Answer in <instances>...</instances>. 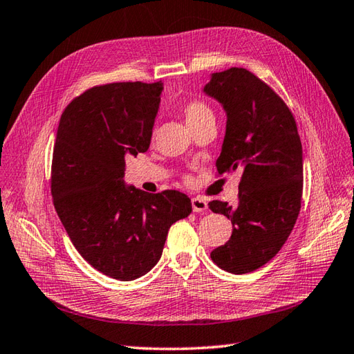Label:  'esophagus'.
I'll return each mask as SVG.
<instances>
[{"label":"esophagus","mask_w":354,"mask_h":354,"mask_svg":"<svg viewBox=\"0 0 354 354\" xmlns=\"http://www.w3.org/2000/svg\"><path fill=\"white\" fill-rule=\"evenodd\" d=\"M191 203H192V211H194V212H206L207 203H206L205 198L194 197V198L191 200Z\"/></svg>","instance_id":"esophagus-1"}]
</instances>
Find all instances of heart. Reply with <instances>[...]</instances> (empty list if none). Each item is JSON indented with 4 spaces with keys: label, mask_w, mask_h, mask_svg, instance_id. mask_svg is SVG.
I'll return each instance as SVG.
<instances>
[{
    "label": "heart",
    "mask_w": 354,
    "mask_h": 354,
    "mask_svg": "<svg viewBox=\"0 0 354 354\" xmlns=\"http://www.w3.org/2000/svg\"><path fill=\"white\" fill-rule=\"evenodd\" d=\"M183 114H185L186 124L189 127L197 125L200 122H203L209 118H214L211 106L206 105L205 102H201V100H191V102H187L183 108Z\"/></svg>",
    "instance_id": "b5f03b06"
}]
</instances>
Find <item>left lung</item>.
Instances as JSON below:
<instances>
[{
    "mask_svg": "<svg viewBox=\"0 0 354 354\" xmlns=\"http://www.w3.org/2000/svg\"><path fill=\"white\" fill-rule=\"evenodd\" d=\"M203 93L226 113L218 174L241 171L238 203H209L212 212L232 221L229 241L214 249L211 258L220 269L240 275L270 261L298 218L301 139L283 99L246 68L212 73Z\"/></svg>",
    "mask_w": 354,
    "mask_h": 354,
    "instance_id": "1",
    "label": "left lung"
}]
</instances>
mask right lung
Returning a JSON list of instances; mask_svg holds the SVG:
<instances>
[{
	"mask_svg": "<svg viewBox=\"0 0 354 354\" xmlns=\"http://www.w3.org/2000/svg\"><path fill=\"white\" fill-rule=\"evenodd\" d=\"M163 84L95 86L62 113L52 163V196L64 227L86 263L133 281L162 257L172 223L191 214L178 191L148 194L125 183V158L145 153Z\"/></svg>",
	"mask_w": 354,
	"mask_h": 354,
	"instance_id": "1",
	"label": "right lung"
}]
</instances>
